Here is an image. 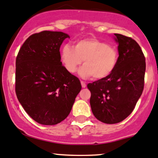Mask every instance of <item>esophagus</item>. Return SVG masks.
I'll return each mask as SVG.
<instances>
[{
  "instance_id": "34e87169",
  "label": "esophagus",
  "mask_w": 158,
  "mask_h": 158,
  "mask_svg": "<svg viewBox=\"0 0 158 158\" xmlns=\"http://www.w3.org/2000/svg\"><path fill=\"white\" fill-rule=\"evenodd\" d=\"M81 85H82V88H85V87H86V84H85V82H83V81H81Z\"/></svg>"
}]
</instances>
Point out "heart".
<instances>
[{"label":"heart","instance_id":"b5f03b06","mask_svg":"<svg viewBox=\"0 0 158 158\" xmlns=\"http://www.w3.org/2000/svg\"><path fill=\"white\" fill-rule=\"evenodd\" d=\"M63 66L70 73H76L84 60L85 64L79 70L82 78L93 76L101 80L111 76L117 68L119 52L116 47L96 38L77 40L75 47L66 44L60 51Z\"/></svg>","mask_w":158,"mask_h":158}]
</instances>
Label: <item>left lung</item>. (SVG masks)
<instances>
[{"instance_id":"8db88e82","label":"left lung","mask_w":158,"mask_h":158,"mask_svg":"<svg viewBox=\"0 0 158 158\" xmlns=\"http://www.w3.org/2000/svg\"><path fill=\"white\" fill-rule=\"evenodd\" d=\"M119 61L108 78L89 83L90 106L95 117L106 124L122 122L132 112L144 85L145 57L132 38L114 33Z\"/></svg>"}]
</instances>
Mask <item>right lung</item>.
<instances>
[{
	"mask_svg": "<svg viewBox=\"0 0 158 158\" xmlns=\"http://www.w3.org/2000/svg\"><path fill=\"white\" fill-rule=\"evenodd\" d=\"M69 36L63 32L34 33L16 58L15 92L26 112L38 123L53 125L69 115L80 81L62 65L60 48Z\"/></svg>",
	"mask_w": 158,
	"mask_h": 158,
	"instance_id": "obj_1",
	"label": "right lung"
}]
</instances>
